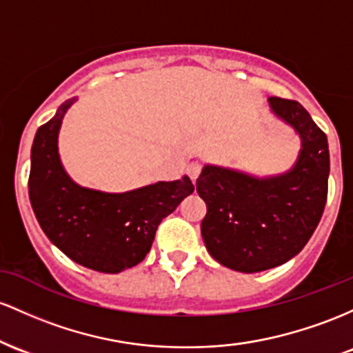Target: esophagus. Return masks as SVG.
Listing matches in <instances>:
<instances>
[{
  "label": "esophagus",
  "instance_id": "34e87169",
  "mask_svg": "<svg viewBox=\"0 0 353 353\" xmlns=\"http://www.w3.org/2000/svg\"><path fill=\"white\" fill-rule=\"evenodd\" d=\"M200 172H201V165L198 163V161H193V163H190L187 166V173L188 176L192 178V181H196V178L200 176Z\"/></svg>",
  "mask_w": 353,
  "mask_h": 353
}]
</instances>
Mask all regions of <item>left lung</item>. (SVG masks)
Wrapping results in <instances>:
<instances>
[{"label":"left lung","mask_w":353,"mask_h":353,"mask_svg":"<svg viewBox=\"0 0 353 353\" xmlns=\"http://www.w3.org/2000/svg\"><path fill=\"white\" fill-rule=\"evenodd\" d=\"M268 108L299 134L295 163L265 176L207 163L196 180L198 195L207 203L201 221L205 247L216 262L241 273L294 259L314 235L327 201L325 133L299 101L268 98Z\"/></svg>","instance_id":"obj_1"}]
</instances>
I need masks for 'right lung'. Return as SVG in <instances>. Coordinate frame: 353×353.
Wrapping results in <instances>:
<instances>
[{
  "instance_id": "obj_1",
  "label": "right lung",
  "mask_w": 353,
  "mask_h": 353,
  "mask_svg": "<svg viewBox=\"0 0 353 353\" xmlns=\"http://www.w3.org/2000/svg\"><path fill=\"white\" fill-rule=\"evenodd\" d=\"M77 101L74 97L59 105L34 134L28 181L31 207L51 243L73 262L101 273H120L145 259L158 225L195 187L187 175L117 193L77 183L58 148L63 118Z\"/></svg>"
}]
</instances>
